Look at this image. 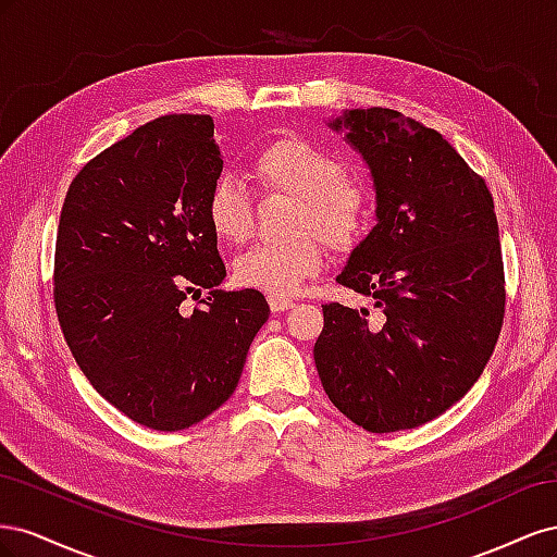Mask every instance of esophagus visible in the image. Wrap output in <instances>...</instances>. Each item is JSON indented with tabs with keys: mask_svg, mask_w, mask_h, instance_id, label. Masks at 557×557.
<instances>
[{
	"mask_svg": "<svg viewBox=\"0 0 557 557\" xmlns=\"http://www.w3.org/2000/svg\"><path fill=\"white\" fill-rule=\"evenodd\" d=\"M269 309H272L274 313H281V311H288L295 301L293 297H285V295H269Z\"/></svg>",
	"mask_w": 557,
	"mask_h": 557,
	"instance_id": "1",
	"label": "esophagus"
}]
</instances>
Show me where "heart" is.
Listing matches in <instances>:
<instances>
[{
  "mask_svg": "<svg viewBox=\"0 0 557 557\" xmlns=\"http://www.w3.org/2000/svg\"><path fill=\"white\" fill-rule=\"evenodd\" d=\"M250 174L264 193L295 199L288 230L293 237L260 242L234 260V278L246 288L290 293L334 250L356 246L374 215V190L362 176L346 174L327 148L301 137L262 146L250 158ZM207 221L221 242L242 244L252 230V199L239 181L221 176L207 195Z\"/></svg>",
  "mask_w": 557,
  "mask_h": 557,
  "instance_id": "obj_1",
  "label": "heart"
}]
</instances>
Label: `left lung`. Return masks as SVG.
<instances>
[{
    "label": "left lung",
    "mask_w": 557,
    "mask_h": 557,
    "mask_svg": "<svg viewBox=\"0 0 557 557\" xmlns=\"http://www.w3.org/2000/svg\"><path fill=\"white\" fill-rule=\"evenodd\" d=\"M372 170L379 223L336 283L376 313L332 301L313 346L332 404L367 432L411 430L467 395L504 320L495 201L440 132L393 109L330 123Z\"/></svg>",
    "instance_id": "8db88e82"
}]
</instances>
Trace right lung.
<instances>
[{"instance_id":"right-lung-1","label":"right lung","mask_w":557,"mask_h":557,"mask_svg":"<svg viewBox=\"0 0 557 557\" xmlns=\"http://www.w3.org/2000/svg\"><path fill=\"white\" fill-rule=\"evenodd\" d=\"M223 172L211 115H162L92 158L66 190L53 299L95 391L134 423L185 430L230 399L267 323L260 290H218L207 221ZM210 290L185 312L188 294Z\"/></svg>"}]
</instances>
